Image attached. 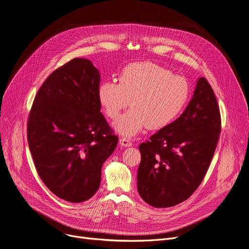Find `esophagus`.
Listing matches in <instances>:
<instances>
[{"label":"esophagus","instance_id":"1","mask_svg":"<svg viewBox=\"0 0 249 249\" xmlns=\"http://www.w3.org/2000/svg\"><path fill=\"white\" fill-rule=\"evenodd\" d=\"M119 143L123 147H130V146H132V142L129 139H126V138H121L119 140Z\"/></svg>","mask_w":249,"mask_h":249}]
</instances>
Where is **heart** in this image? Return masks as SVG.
I'll return each instance as SVG.
<instances>
[{"mask_svg": "<svg viewBox=\"0 0 249 249\" xmlns=\"http://www.w3.org/2000/svg\"><path fill=\"white\" fill-rule=\"evenodd\" d=\"M119 83L105 81L98 88V98L106 115L119 117L130 103L133 106L114 124L123 136L133 137L146 127L151 130L170 125L186 105L190 88L187 80L154 62L125 66Z\"/></svg>", "mask_w": 249, "mask_h": 249, "instance_id": "1", "label": "heart"}]
</instances>
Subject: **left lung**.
I'll return each instance as SVG.
<instances>
[{"instance_id":"8db88e82","label":"left lung","mask_w":249,"mask_h":249,"mask_svg":"<svg viewBox=\"0 0 249 249\" xmlns=\"http://www.w3.org/2000/svg\"><path fill=\"white\" fill-rule=\"evenodd\" d=\"M221 129L219 107L205 77L177 120L139 146L137 188L154 208H170L188 199L205 178Z\"/></svg>"}]
</instances>
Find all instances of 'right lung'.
<instances>
[{
  "mask_svg": "<svg viewBox=\"0 0 249 249\" xmlns=\"http://www.w3.org/2000/svg\"><path fill=\"white\" fill-rule=\"evenodd\" d=\"M99 83L91 61L73 58L42 83L30 112L28 143L37 174L66 201L94 196L102 165L118 143L100 112Z\"/></svg>",
  "mask_w": 249,
  "mask_h": 249,
  "instance_id": "add662e5",
  "label": "right lung"
}]
</instances>
